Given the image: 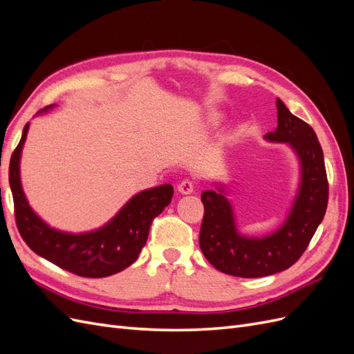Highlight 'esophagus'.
Wrapping results in <instances>:
<instances>
[{
  "mask_svg": "<svg viewBox=\"0 0 354 354\" xmlns=\"http://www.w3.org/2000/svg\"><path fill=\"white\" fill-rule=\"evenodd\" d=\"M177 189H178V192L181 195H190V194H194V189H195V186H194V181H190V180H183L181 181V183L177 186Z\"/></svg>",
  "mask_w": 354,
  "mask_h": 354,
  "instance_id": "1",
  "label": "esophagus"
}]
</instances>
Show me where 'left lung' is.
Returning <instances> with one entry per match:
<instances>
[{
    "label": "left lung",
    "instance_id": "8db88e82",
    "mask_svg": "<svg viewBox=\"0 0 354 354\" xmlns=\"http://www.w3.org/2000/svg\"><path fill=\"white\" fill-rule=\"evenodd\" d=\"M276 108L277 127L264 138L288 143L299 162L297 196L282 226L263 238L243 236L221 185L201 195L205 212L199 246L217 270L230 276L261 277L286 270L303 255L326 212L328 178L317 136L307 122L289 112L281 99H276Z\"/></svg>",
    "mask_w": 354,
    "mask_h": 354
}]
</instances>
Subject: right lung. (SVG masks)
<instances>
[{
  "instance_id": "1",
  "label": "right lung",
  "mask_w": 354,
  "mask_h": 354,
  "mask_svg": "<svg viewBox=\"0 0 354 354\" xmlns=\"http://www.w3.org/2000/svg\"><path fill=\"white\" fill-rule=\"evenodd\" d=\"M55 104L41 109L44 113ZM29 124L10 159L8 181L15 201V217L20 236L42 259L71 273L84 277H106L131 266L147 241L152 220L169 205L174 189L171 185L138 192L116 216L99 227L85 233H68L50 227L29 207L20 183V156Z\"/></svg>"
}]
</instances>
